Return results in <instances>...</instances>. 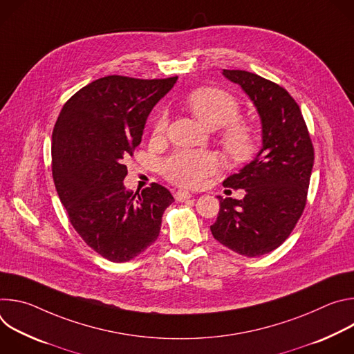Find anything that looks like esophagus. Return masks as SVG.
Here are the masks:
<instances>
[{
	"label": "esophagus",
	"instance_id": "esophagus-1",
	"mask_svg": "<svg viewBox=\"0 0 354 354\" xmlns=\"http://www.w3.org/2000/svg\"><path fill=\"white\" fill-rule=\"evenodd\" d=\"M190 197H192V193H189V192H186V190H178V192L175 193L176 201H186V200H189Z\"/></svg>",
	"mask_w": 354,
	"mask_h": 354
}]
</instances>
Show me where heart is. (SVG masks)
<instances>
[{
  "label": "heart",
  "instance_id": "obj_1",
  "mask_svg": "<svg viewBox=\"0 0 354 354\" xmlns=\"http://www.w3.org/2000/svg\"><path fill=\"white\" fill-rule=\"evenodd\" d=\"M185 105L206 127H224L221 144L232 160L241 162L254 157L259 147L258 131L250 123L238 119L241 104L232 93L210 86L198 88L185 97ZM168 123V112L161 111L154 120V136H162ZM217 168L218 158L212 151H180L162 165L165 178L183 187H198Z\"/></svg>",
  "mask_w": 354,
  "mask_h": 354
}]
</instances>
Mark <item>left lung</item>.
I'll use <instances>...</instances> for the list:
<instances>
[{"label":"left lung","mask_w":354,"mask_h":354,"mask_svg":"<svg viewBox=\"0 0 354 354\" xmlns=\"http://www.w3.org/2000/svg\"><path fill=\"white\" fill-rule=\"evenodd\" d=\"M254 102L262 122V148L254 161L223 185L245 189L242 200L218 196L213 236L239 255L255 258L279 248L304 212L314 147L292 96L254 73L223 70Z\"/></svg>","instance_id":"1"}]
</instances>
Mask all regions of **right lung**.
I'll return each mask as SVG.
<instances>
[{"label": "right lung", "instance_id": "1", "mask_svg": "<svg viewBox=\"0 0 354 354\" xmlns=\"http://www.w3.org/2000/svg\"><path fill=\"white\" fill-rule=\"evenodd\" d=\"M178 77L138 80L108 75L64 104L52 134V172L70 223L84 242L111 262H127L153 245L171 192L151 183L141 193L123 180L145 120Z\"/></svg>", "mask_w": 354, "mask_h": 354}]
</instances>
